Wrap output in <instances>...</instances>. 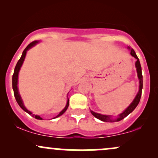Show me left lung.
<instances>
[{
	"label": "left lung",
	"mask_w": 158,
	"mask_h": 158,
	"mask_svg": "<svg viewBox=\"0 0 158 158\" xmlns=\"http://www.w3.org/2000/svg\"><path fill=\"white\" fill-rule=\"evenodd\" d=\"M128 50L131 51V55L135 57L136 59V62H135V67L136 69H137V77L139 79V90L138 93L137 94L136 97L134 99V100L132 101L131 104L129 105L127 108L125 109L121 114H119L118 116H117L116 118H113V117L110 115H105V114H101L99 113H96V112L93 111V110H90V113L93 114V116L96 117V118L99 119V120L103 121V122H110V123H113V122H118V121L122 120L126 117L129 114H131L134 110L135 109L136 107L137 106V105L139 104V100H140V97H141V94H142V89H143V76H142V69H141V65H140V62H139V60L137 57V55H136L135 50L133 49L130 48V47H128Z\"/></svg>",
	"instance_id": "obj_1"
}]
</instances>
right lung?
<instances>
[{
    "instance_id": "obj_1",
    "label": "right lung",
    "mask_w": 158,
    "mask_h": 158,
    "mask_svg": "<svg viewBox=\"0 0 158 158\" xmlns=\"http://www.w3.org/2000/svg\"><path fill=\"white\" fill-rule=\"evenodd\" d=\"M39 42V41H32V42L30 43V44H29L28 46H27V48L24 49V50H23V51L21 59H20L19 60V61H18V62H17V64H16V66H15V70H14V73H13V76H12V89H13L14 95H15V98L16 101H17L18 104L19 105V106L21 107V108H22V109L24 110L25 112H27V114H30V115H31L33 117H35V119H42V118H41V117H40V116L35 115V114H32V113L31 111H30V110L27 109V108L24 106V105H23V100H22V99H21V95H20V94H19V88H18V80H19V71H20V69H21V66H22V64H23V61H24V59H25V57H26L27 52L28 51V50H30V48H32V47H34L35 44H37ZM68 106H69V99L68 98V100H67V104H66V106H65L64 108L62 110H61L60 113L58 114V115L56 116V117H54V118H56V117H60L61 115H62V114H64L65 111H66V110L68 109Z\"/></svg>"
}]
</instances>
